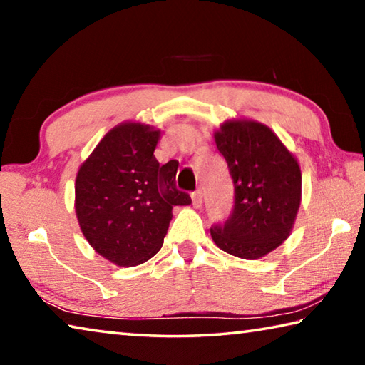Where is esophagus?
Instances as JSON below:
<instances>
[{"mask_svg": "<svg viewBox=\"0 0 365 365\" xmlns=\"http://www.w3.org/2000/svg\"><path fill=\"white\" fill-rule=\"evenodd\" d=\"M191 200H193V206L200 207L202 205V190H196L191 193Z\"/></svg>", "mask_w": 365, "mask_h": 365, "instance_id": "esophagus-1", "label": "esophagus"}]
</instances>
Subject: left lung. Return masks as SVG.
<instances>
[{
  "mask_svg": "<svg viewBox=\"0 0 365 365\" xmlns=\"http://www.w3.org/2000/svg\"><path fill=\"white\" fill-rule=\"evenodd\" d=\"M233 180V209L211 227L222 251L259 259L285 242L301 202V170L292 153L269 127L230 120L214 135Z\"/></svg>",
  "mask_w": 365,
  "mask_h": 365,
  "instance_id": "8db88e82",
  "label": "left lung"
}]
</instances>
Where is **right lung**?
Wrapping results in <instances>:
<instances>
[{"label": "right lung", "mask_w": 365, "mask_h": 365, "mask_svg": "<svg viewBox=\"0 0 365 365\" xmlns=\"http://www.w3.org/2000/svg\"><path fill=\"white\" fill-rule=\"evenodd\" d=\"M159 132L122 123L106 133L78 169L76 211L98 255L123 267L143 264L160 250L174 206L191 197L175 187L177 160L154 158Z\"/></svg>", "instance_id": "add662e5"}]
</instances>
